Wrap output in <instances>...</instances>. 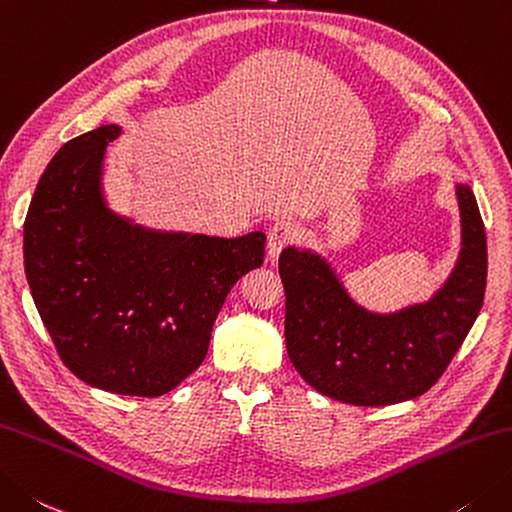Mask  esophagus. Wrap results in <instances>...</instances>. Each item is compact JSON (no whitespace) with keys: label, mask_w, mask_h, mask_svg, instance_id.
I'll return each instance as SVG.
<instances>
[{"label":"esophagus","mask_w":512,"mask_h":512,"mask_svg":"<svg viewBox=\"0 0 512 512\" xmlns=\"http://www.w3.org/2000/svg\"><path fill=\"white\" fill-rule=\"evenodd\" d=\"M297 239V226L290 219H277L268 230V255L277 259L279 253Z\"/></svg>","instance_id":"1"}]
</instances>
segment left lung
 Instances as JSON below:
<instances>
[{
	"label": "left lung",
	"instance_id": "1",
	"mask_svg": "<svg viewBox=\"0 0 512 512\" xmlns=\"http://www.w3.org/2000/svg\"><path fill=\"white\" fill-rule=\"evenodd\" d=\"M462 253L428 304L395 315L357 306L333 270L308 250L279 255L286 290V350L295 370L326 397L388 406L426 393L475 324L486 290V233L470 186H457Z\"/></svg>",
	"mask_w": 512,
	"mask_h": 512
}]
</instances>
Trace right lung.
<instances>
[{
	"instance_id": "obj_1",
	"label": "right lung",
	"mask_w": 512,
	"mask_h": 512,
	"mask_svg": "<svg viewBox=\"0 0 512 512\" xmlns=\"http://www.w3.org/2000/svg\"><path fill=\"white\" fill-rule=\"evenodd\" d=\"M117 135L99 126L50 159L24 222V268L70 373L159 397L202 366L230 288L264 264L266 235H162L115 217L99 175Z\"/></svg>"
}]
</instances>
